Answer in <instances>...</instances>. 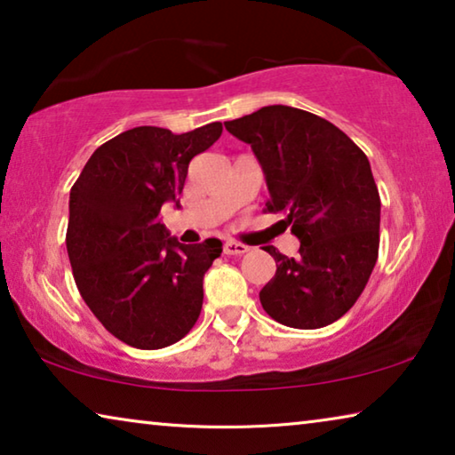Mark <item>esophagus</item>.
<instances>
[{"instance_id":"obj_1","label":"esophagus","mask_w":455,"mask_h":455,"mask_svg":"<svg viewBox=\"0 0 455 455\" xmlns=\"http://www.w3.org/2000/svg\"><path fill=\"white\" fill-rule=\"evenodd\" d=\"M225 253L227 255H243V253H247L249 251V247L247 245H243V243H236V241H227L225 243Z\"/></svg>"}]
</instances>
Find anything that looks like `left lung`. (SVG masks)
Instances as JSON below:
<instances>
[{
  "label": "left lung",
  "instance_id": "left-lung-1",
  "mask_svg": "<svg viewBox=\"0 0 455 455\" xmlns=\"http://www.w3.org/2000/svg\"><path fill=\"white\" fill-rule=\"evenodd\" d=\"M266 175V210L300 241L296 257L266 247L275 275L259 292L274 321L321 329L354 307L379 247V194L365 153L335 124L290 106L225 122Z\"/></svg>",
  "mask_w": 455,
  "mask_h": 455
}]
</instances>
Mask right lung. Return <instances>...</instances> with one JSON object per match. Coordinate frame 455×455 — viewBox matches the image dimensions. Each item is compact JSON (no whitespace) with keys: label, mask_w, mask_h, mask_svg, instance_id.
Masks as SVG:
<instances>
[{"label":"right lung","mask_w":455,"mask_h":455,"mask_svg":"<svg viewBox=\"0 0 455 455\" xmlns=\"http://www.w3.org/2000/svg\"><path fill=\"white\" fill-rule=\"evenodd\" d=\"M222 134L220 122L173 134L137 126L98 147L71 188L67 253L87 307L137 349L178 343L198 321L219 239L184 245L161 225L188 165Z\"/></svg>","instance_id":"1"}]
</instances>
